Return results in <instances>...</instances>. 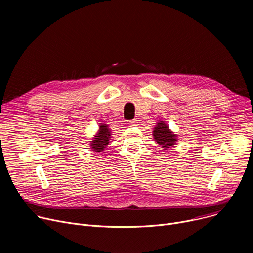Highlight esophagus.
<instances>
[{"label": "esophagus", "mask_w": 253, "mask_h": 253, "mask_svg": "<svg viewBox=\"0 0 253 253\" xmlns=\"http://www.w3.org/2000/svg\"><path fill=\"white\" fill-rule=\"evenodd\" d=\"M136 123H137V120L136 119H132V120H130V121H129V124L131 126H135Z\"/></svg>", "instance_id": "esophagus-1"}]
</instances>
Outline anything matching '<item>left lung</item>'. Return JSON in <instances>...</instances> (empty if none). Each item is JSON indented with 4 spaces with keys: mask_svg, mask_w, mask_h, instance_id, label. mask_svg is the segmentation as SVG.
I'll list each match as a JSON object with an SVG mask.
<instances>
[{
    "mask_svg": "<svg viewBox=\"0 0 253 253\" xmlns=\"http://www.w3.org/2000/svg\"><path fill=\"white\" fill-rule=\"evenodd\" d=\"M153 133L157 143L162 145L163 149L170 148L173 144H175L174 142L176 141V135L172 133L168 126L163 121H160L157 124V126L154 128Z\"/></svg>",
    "mask_w": 253,
    "mask_h": 253,
    "instance_id": "1",
    "label": "left lung"
}]
</instances>
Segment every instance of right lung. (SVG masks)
Instances as JSON below:
<instances>
[{"mask_svg":"<svg viewBox=\"0 0 253 253\" xmlns=\"http://www.w3.org/2000/svg\"><path fill=\"white\" fill-rule=\"evenodd\" d=\"M110 138H111V132L109 130L108 125L101 124L99 126L98 133L94 137V140L92 141L90 147L93 151H96V152L103 151V149L109 144Z\"/></svg>","mask_w":253,"mask_h":253,"instance_id":"right-lung-1","label":"right lung"}]
</instances>
